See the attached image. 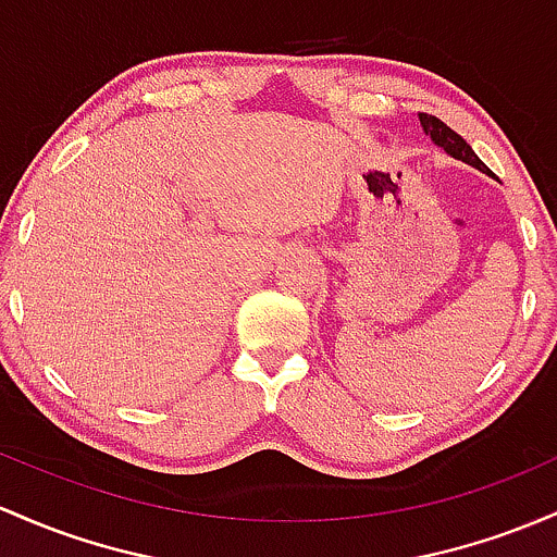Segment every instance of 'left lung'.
<instances>
[{
	"mask_svg": "<svg viewBox=\"0 0 557 557\" xmlns=\"http://www.w3.org/2000/svg\"><path fill=\"white\" fill-rule=\"evenodd\" d=\"M420 124H423V129H425L428 137H431L433 143L438 145V148L447 150L451 158H457V161H466V163H470V166H475V169H481V171H488L486 163L481 161L479 156H475L473 148H470L466 139H462L455 129H449V126L444 124V121H438L436 115L420 113Z\"/></svg>",
	"mask_w": 557,
	"mask_h": 557,
	"instance_id": "left-lung-1",
	"label": "left lung"
}]
</instances>
